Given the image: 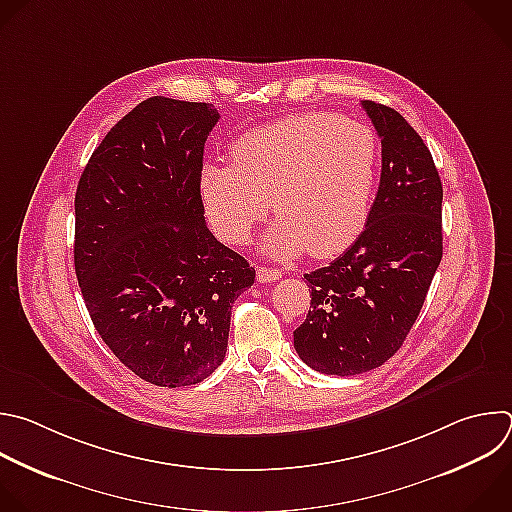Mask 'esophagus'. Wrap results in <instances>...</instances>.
Returning <instances> with one entry per match:
<instances>
[{
  "label": "esophagus",
  "mask_w": 512,
  "mask_h": 512,
  "mask_svg": "<svg viewBox=\"0 0 512 512\" xmlns=\"http://www.w3.org/2000/svg\"><path fill=\"white\" fill-rule=\"evenodd\" d=\"M281 279V271L279 269H273V267H257V281L259 283H271V281H277Z\"/></svg>",
  "instance_id": "34e87169"
}]
</instances>
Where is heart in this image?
I'll use <instances>...</instances> for the list:
<instances>
[{"label":"heart","mask_w":512,"mask_h":512,"mask_svg":"<svg viewBox=\"0 0 512 512\" xmlns=\"http://www.w3.org/2000/svg\"><path fill=\"white\" fill-rule=\"evenodd\" d=\"M380 144L374 130L329 112H297L257 126L233 144V162L207 160L201 197L215 231L245 245L273 209L263 237L277 259L331 257L364 231L374 199Z\"/></svg>","instance_id":"obj_1"}]
</instances>
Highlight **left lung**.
<instances>
[{
    "instance_id": "1",
    "label": "left lung",
    "mask_w": 512,
    "mask_h": 512,
    "mask_svg": "<svg viewBox=\"0 0 512 512\" xmlns=\"http://www.w3.org/2000/svg\"><path fill=\"white\" fill-rule=\"evenodd\" d=\"M382 138V175L364 233L327 267L305 273L311 307L293 331L321 374L380 368L404 344L442 259V183L432 154L390 106L362 102Z\"/></svg>"
}]
</instances>
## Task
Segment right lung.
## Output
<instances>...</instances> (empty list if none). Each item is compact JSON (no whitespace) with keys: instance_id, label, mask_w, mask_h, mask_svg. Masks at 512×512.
<instances>
[{"instance_id":"obj_1","label":"right lung","mask_w":512,"mask_h":512,"mask_svg":"<svg viewBox=\"0 0 512 512\" xmlns=\"http://www.w3.org/2000/svg\"><path fill=\"white\" fill-rule=\"evenodd\" d=\"M219 112L154 96L110 128L76 189V277L102 342L138 378L181 388L225 360L255 269L205 223L201 168Z\"/></svg>"}]
</instances>
